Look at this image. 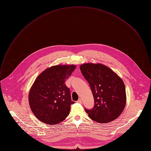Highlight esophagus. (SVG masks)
Returning <instances> with one entry per match:
<instances>
[{"label": "esophagus", "instance_id": "34e87169", "mask_svg": "<svg viewBox=\"0 0 151 151\" xmlns=\"http://www.w3.org/2000/svg\"><path fill=\"white\" fill-rule=\"evenodd\" d=\"M77 102L79 103H82V100H81V99H79L77 101Z\"/></svg>", "mask_w": 151, "mask_h": 151}]
</instances>
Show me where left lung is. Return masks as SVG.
<instances>
[{
  "label": "left lung",
  "instance_id": "obj_1",
  "mask_svg": "<svg viewBox=\"0 0 151 151\" xmlns=\"http://www.w3.org/2000/svg\"><path fill=\"white\" fill-rule=\"evenodd\" d=\"M88 81L94 100L93 109L85 111L93 121L107 123L116 119L125 106L127 97L122 79L101 63H84L80 66Z\"/></svg>",
  "mask_w": 151,
  "mask_h": 151
}]
</instances>
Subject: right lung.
Returning <instances> with one entry per match:
<instances>
[{
  "instance_id": "obj_1",
  "label": "right lung",
  "mask_w": 151,
  "mask_h": 151,
  "mask_svg": "<svg viewBox=\"0 0 151 151\" xmlns=\"http://www.w3.org/2000/svg\"><path fill=\"white\" fill-rule=\"evenodd\" d=\"M76 65H56L43 71L30 90L29 101L35 116L40 121L55 125L69 115L72 101L65 81L76 69Z\"/></svg>"
}]
</instances>
